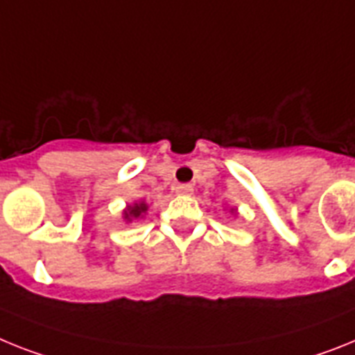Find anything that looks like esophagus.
<instances>
[{"mask_svg":"<svg viewBox=\"0 0 355 355\" xmlns=\"http://www.w3.org/2000/svg\"><path fill=\"white\" fill-rule=\"evenodd\" d=\"M175 191H177L178 195H191L193 186L191 184H178V186L175 187Z\"/></svg>","mask_w":355,"mask_h":355,"instance_id":"1","label":"esophagus"}]
</instances>
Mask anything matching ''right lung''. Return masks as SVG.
Segmentation results:
<instances>
[{"label": "right lung", "instance_id": "right-lung-1", "mask_svg": "<svg viewBox=\"0 0 355 355\" xmlns=\"http://www.w3.org/2000/svg\"><path fill=\"white\" fill-rule=\"evenodd\" d=\"M148 209V205L144 204V202H141V204H135L133 207H128V211L124 214H126V218H137V216H141L144 211Z\"/></svg>", "mask_w": 355, "mask_h": 355}]
</instances>
